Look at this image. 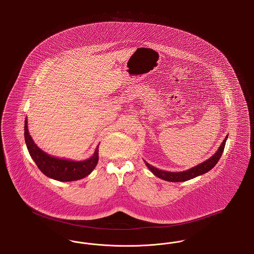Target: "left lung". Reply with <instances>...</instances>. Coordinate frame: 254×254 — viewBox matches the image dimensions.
I'll list each match as a JSON object with an SVG mask.
<instances>
[{
  "label": "left lung",
  "mask_w": 254,
  "mask_h": 254,
  "mask_svg": "<svg viewBox=\"0 0 254 254\" xmlns=\"http://www.w3.org/2000/svg\"><path fill=\"white\" fill-rule=\"evenodd\" d=\"M228 136H226V138L224 139L223 142L220 144L218 150L213 154V156L208 159L207 161L203 162V163H199L198 165L194 166L191 169H188L186 171H183V172H168V171H163V170H160L156 167L152 166L151 164L144 162L146 166L149 168V170L158 178L162 179L163 181L166 182H172V183H181V182H186L189 181L191 179H193L197 176L203 175L205 173L209 172L211 169H213V167L215 166V164L218 163L221 155L224 151L225 148V143L227 141Z\"/></svg>",
  "instance_id": "1"
}]
</instances>
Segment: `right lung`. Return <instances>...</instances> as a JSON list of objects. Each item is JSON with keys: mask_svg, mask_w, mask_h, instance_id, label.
Masks as SVG:
<instances>
[{"mask_svg": "<svg viewBox=\"0 0 254 254\" xmlns=\"http://www.w3.org/2000/svg\"><path fill=\"white\" fill-rule=\"evenodd\" d=\"M24 139L31 158L39 167V169L48 178L59 182H72L81 180L90 175L98 163V147L91 158L85 161L74 162L50 156L42 151L34 142L28 131L27 119L24 123Z\"/></svg>", "mask_w": 254, "mask_h": 254, "instance_id": "obj_1", "label": "right lung"}]
</instances>
